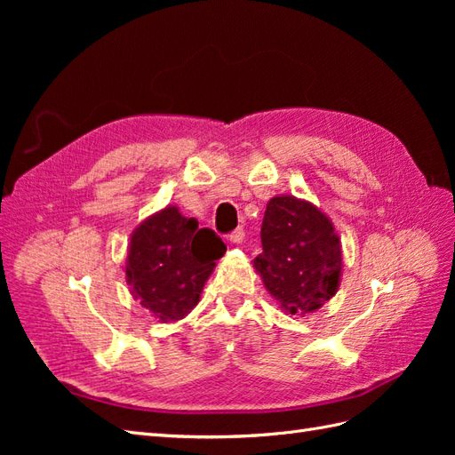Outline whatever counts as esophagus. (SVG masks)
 Here are the masks:
<instances>
[{
  "instance_id": "obj_1",
  "label": "esophagus",
  "mask_w": 455,
  "mask_h": 455,
  "mask_svg": "<svg viewBox=\"0 0 455 455\" xmlns=\"http://www.w3.org/2000/svg\"><path fill=\"white\" fill-rule=\"evenodd\" d=\"M243 239H244V229H243V228H237L235 231L229 233V241H231L233 244H241Z\"/></svg>"
}]
</instances>
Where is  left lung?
<instances>
[{
  "mask_svg": "<svg viewBox=\"0 0 455 455\" xmlns=\"http://www.w3.org/2000/svg\"><path fill=\"white\" fill-rule=\"evenodd\" d=\"M254 267L283 313H315L338 292L343 251L336 228L319 206L294 196L269 199Z\"/></svg>",
  "mask_w": 455,
  "mask_h": 455,
  "instance_id": "left-lung-1",
  "label": "left lung"
}]
</instances>
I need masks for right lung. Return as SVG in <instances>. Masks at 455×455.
Instances as JSON below:
<instances>
[{
  "mask_svg": "<svg viewBox=\"0 0 455 455\" xmlns=\"http://www.w3.org/2000/svg\"><path fill=\"white\" fill-rule=\"evenodd\" d=\"M226 244L167 204L136 226L125 259L127 284L159 323H178L199 304Z\"/></svg>",
  "mask_w": 455,
  "mask_h": 455,
  "instance_id": "right-lung-1",
  "label": "right lung"
}]
</instances>
